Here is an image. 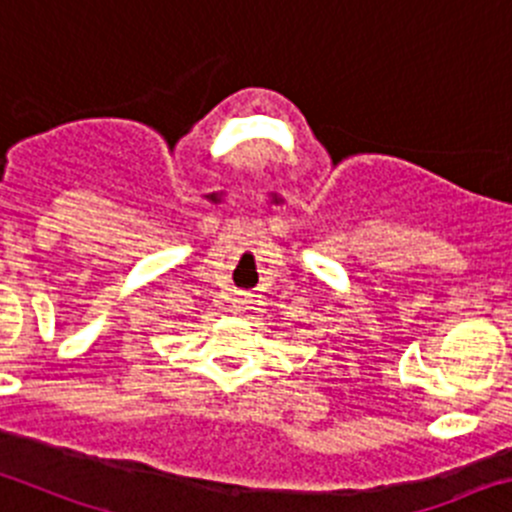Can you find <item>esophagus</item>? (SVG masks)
<instances>
[{"label": "esophagus", "instance_id": "34e87169", "mask_svg": "<svg viewBox=\"0 0 512 512\" xmlns=\"http://www.w3.org/2000/svg\"><path fill=\"white\" fill-rule=\"evenodd\" d=\"M233 304H236V309H238V311H241V309H243V306H246V304H248V296H238V299H233Z\"/></svg>", "mask_w": 512, "mask_h": 512}]
</instances>
